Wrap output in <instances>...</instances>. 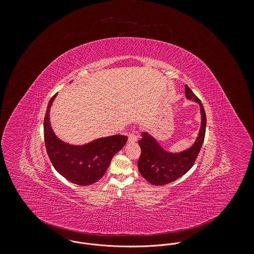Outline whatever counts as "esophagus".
Segmentation results:
<instances>
[{
    "label": "esophagus",
    "mask_w": 254,
    "mask_h": 254,
    "mask_svg": "<svg viewBox=\"0 0 254 254\" xmlns=\"http://www.w3.org/2000/svg\"><path fill=\"white\" fill-rule=\"evenodd\" d=\"M137 136L135 134H129L128 136V142L129 143H136L137 142Z\"/></svg>",
    "instance_id": "esophagus-1"
}]
</instances>
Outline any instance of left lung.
<instances>
[{
  "instance_id": "left-lung-1",
  "label": "left lung",
  "mask_w": 254,
  "mask_h": 254,
  "mask_svg": "<svg viewBox=\"0 0 254 254\" xmlns=\"http://www.w3.org/2000/svg\"><path fill=\"white\" fill-rule=\"evenodd\" d=\"M185 93L188 100L199 105L200 111V127L196 139L190 147L180 152H171L164 149L149 132L141 133V140L138 142L141 147L138 169L141 176L152 185H167L185 175L192 167L202 146L206 125L203 106L188 85H185Z\"/></svg>"
}]
</instances>
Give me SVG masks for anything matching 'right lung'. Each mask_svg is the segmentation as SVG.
I'll return each instance as SVG.
<instances>
[{"instance_id":"right-lung-1","label":"right lung","mask_w":254,"mask_h":254,"mask_svg":"<svg viewBox=\"0 0 254 254\" xmlns=\"http://www.w3.org/2000/svg\"><path fill=\"white\" fill-rule=\"evenodd\" d=\"M57 95L48 104L44 123L48 155L55 169L67 181L79 186L94 184L104 176L113 156L124 147L128 137L112 135L82 145L63 141L56 135L51 124V107Z\"/></svg>"}]
</instances>
